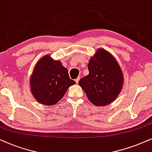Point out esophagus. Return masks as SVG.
Masks as SVG:
<instances>
[{"label":"esophagus","mask_w":152,"mask_h":152,"mask_svg":"<svg viewBox=\"0 0 152 152\" xmlns=\"http://www.w3.org/2000/svg\"><path fill=\"white\" fill-rule=\"evenodd\" d=\"M79 79H80V77H78L76 79H75V81H76V83H78V81H79Z\"/></svg>","instance_id":"obj_1"}]
</instances>
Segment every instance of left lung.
Instances as JSON below:
<instances>
[{
    "label": "left lung",
    "instance_id": "left-lung-1",
    "mask_svg": "<svg viewBox=\"0 0 152 152\" xmlns=\"http://www.w3.org/2000/svg\"><path fill=\"white\" fill-rule=\"evenodd\" d=\"M88 67L89 74L78 83L88 99L96 106L112 103L120 94L124 80L116 60L107 50L99 48Z\"/></svg>",
    "mask_w": 152,
    "mask_h": 152
}]
</instances>
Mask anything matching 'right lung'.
I'll use <instances>...</instances> for the list:
<instances>
[{
    "label": "right lung",
    "instance_id": "right-lung-1",
    "mask_svg": "<svg viewBox=\"0 0 152 152\" xmlns=\"http://www.w3.org/2000/svg\"><path fill=\"white\" fill-rule=\"evenodd\" d=\"M75 83L61 62L53 60L49 56H44L37 62L30 77V88L34 97L40 104L46 106L57 104L67 89Z\"/></svg>",
    "mask_w": 152,
    "mask_h": 152
}]
</instances>
